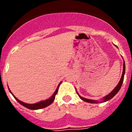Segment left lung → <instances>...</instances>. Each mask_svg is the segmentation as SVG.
<instances>
[{"instance_id": "left-lung-1", "label": "left lung", "mask_w": 132, "mask_h": 132, "mask_svg": "<svg viewBox=\"0 0 132 132\" xmlns=\"http://www.w3.org/2000/svg\"><path fill=\"white\" fill-rule=\"evenodd\" d=\"M117 47V46H116ZM125 63H124V61H123V72H122V77H121V79L120 80V81H119L118 84L117 85V86H116L115 88L113 89L112 91L110 93H109V94H108V95H106V96H104V97L102 98V101H101V102H98V101H94V100H91V99H88V98H83L82 97V96H80V95L79 94V93H77H77L78 94V95H79V96L80 97V98L81 99V100H82V101H85V102H88V103H92V104H97L98 103V102H106V101H109V100H110L111 98H112L113 97H114L115 95H116V94H117L118 93V91L120 90V89L121 87H122V83H123V77H124V74H125V69H126V67H125ZM75 90H76V88H75Z\"/></svg>"}]
</instances>
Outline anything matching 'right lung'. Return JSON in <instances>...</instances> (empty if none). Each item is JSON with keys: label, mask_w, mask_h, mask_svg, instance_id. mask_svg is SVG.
<instances>
[{"label": "right lung", "mask_w": 132, "mask_h": 132, "mask_svg": "<svg viewBox=\"0 0 132 132\" xmlns=\"http://www.w3.org/2000/svg\"><path fill=\"white\" fill-rule=\"evenodd\" d=\"M61 82L58 85L57 87V88H56L55 90V91L54 92V93H53V95H52L51 97L47 99V100L42 101H40V102H37V103H34V104H27V103H25V102H22V101H20V100H18V99L17 98H16V96L12 94V92L10 91V90L9 88V91H10V93L12 94V96L14 97V98L16 99V101H18V102L21 105L24 106V107H26V108H28V109H30V110H38V109H42V108H45V107L48 106L49 105H50V104H51L53 101H54L55 98V95L57 94V93L58 89H59V85H61Z\"/></svg>", "instance_id": "obj_1"}]
</instances>
